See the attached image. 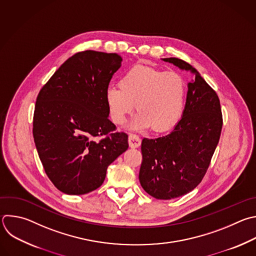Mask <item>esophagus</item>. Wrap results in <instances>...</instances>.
<instances>
[{
	"instance_id": "esophagus-1",
	"label": "esophagus",
	"mask_w": 256,
	"mask_h": 256,
	"mask_svg": "<svg viewBox=\"0 0 256 256\" xmlns=\"http://www.w3.org/2000/svg\"><path fill=\"white\" fill-rule=\"evenodd\" d=\"M142 144V140L140 138V136L138 134H130V136H128V144L130 148H138Z\"/></svg>"
}]
</instances>
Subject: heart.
I'll return each mask as SVG.
<instances>
[{"mask_svg": "<svg viewBox=\"0 0 256 256\" xmlns=\"http://www.w3.org/2000/svg\"><path fill=\"white\" fill-rule=\"evenodd\" d=\"M187 94L185 79L177 72H164L136 65L120 79V86L106 90V104L112 120L122 124L136 104L140 112L130 126L154 132L172 128L180 118Z\"/></svg>", "mask_w": 256, "mask_h": 256, "instance_id": "1", "label": "heart"}]
</instances>
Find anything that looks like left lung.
<instances>
[{
  "instance_id": "8db88e82",
  "label": "left lung",
  "mask_w": 256,
  "mask_h": 256,
  "mask_svg": "<svg viewBox=\"0 0 256 256\" xmlns=\"http://www.w3.org/2000/svg\"><path fill=\"white\" fill-rule=\"evenodd\" d=\"M162 60L195 75L188 84L183 116L174 130L142 142V187L156 199L171 200L191 192L203 180L220 138L223 118L217 94L192 65L174 57Z\"/></svg>"
}]
</instances>
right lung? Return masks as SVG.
Masks as SVG:
<instances>
[{
  "mask_svg": "<svg viewBox=\"0 0 256 256\" xmlns=\"http://www.w3.org/2000/svg\"><path fill=\"white\" fill-rule=\"evenodd\" d=\"M116 53L81 51L68 58L38 94L33 136L53 185L68 195L100 188L108 166L128 148V136L114 132L106 90L122 65ZM104 136L100 141L95 138Z\"/></svg>",
  "mask_w": 256,
  "mask_h": 256,
  "instance_id": "add662e5",
  "label": "right lung"
}]
</instances>
